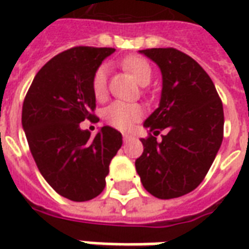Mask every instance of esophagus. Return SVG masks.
Masks as SVG:
<instances>
[{"label": "esophagus", "instance_id": "obj_1", "mask_svg": "<svg viewBox=\"0 0 249 249\" xmlns=\"http://www.w3.org/2000/svg\"><path fill=\"white\" fill-rule=\"evenodd\" d=\"M123 139H124V141H129L130 139H133V136L126 135V133H125V135H123Z\"/></svg>", "mask_w": 249, "mask_h": 249}]
</instances>
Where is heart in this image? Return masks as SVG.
<instances>
[{
  "label": "heart",
  "instance_id": "1",
  "mask_svg": "<svg viewBox=\"0 0 249 249\" xmlns=\"http://www.w3.org/2000/svg\"><path fill=\"white\" fill-rule=\"evenodd\" d=\"M124 69L129 71L132 77L140 85H148L151 81L152 69L149 64L141 57H126L123 60ZM109 68L107 64L98 66L92 78L93 94L97 98H103L107 94ZM144 116V108L139 104H129L124 101H114L104 110V117L109 125L120 130H129L136 123H139Z\"/></svg>",
  "mask_w": 249,
  "mask_h": 249
}]
</instances>
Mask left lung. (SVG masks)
<instances>
[{"label": "left lung", "mask_w": 249, "mask_h": 249, "mask_svg": "<svg viewBox=\"0 0 249 249\" xmlns=\"http://www.w3.org/2000/svg\"><path fill=\"white\" fill-rule=\"evenodd\" d=\"M161 71L159 108L144 121L149 137L136 160L142 187L155 197L184 196L208 173L223 141L224 112L213 82L192 57L173 48L140 51ZM166 130L161 142L156 136Z\"/></svg>", "instance_id": "8db88e82"}]
</instances>
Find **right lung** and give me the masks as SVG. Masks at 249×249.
<instances>
[{"instance_id":"right-lung-1","label":"right lung","mask_w":249,"mask_h":249,"mask_svg":"<svg viewBox=\"0 0 249 249\" xmlns=\"http://www.w3.org/2000/svg\"><path fill=\"white\" fill-rule=\"evenodd\" d=\"M113 48L77 46L53 57L36 74L22 105V128L38 171L58 195L92 200L105 188L123 136L103 126L90 137L80 123L94 117L92 78Z\"/></svg>"}]
</instances>
